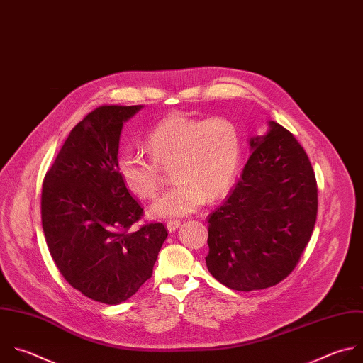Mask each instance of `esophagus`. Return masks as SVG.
<instances>
[{"mask_svg": "<svg viewBox=\"0 0 363 363\" xmlns=\"http://www.w3.org/2000/svg\"><path fill=\"white\" fill-rule=\"evenodd\" d=\"M179 225H181L179 220H168L167 222V229H168L169 233H172L174 230H177L179 228Z\"/></svg>", "mask_w": 363, "mask_h": 363, "instance_id": "34e87169", "label": "esophagus"}]
</instances>
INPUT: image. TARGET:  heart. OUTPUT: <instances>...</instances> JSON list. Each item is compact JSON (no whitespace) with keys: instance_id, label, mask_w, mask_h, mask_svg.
I'll return each mask as SVG.
<instances>
[{"instance_id":"1","label":"heart","mask_w":363,"mask_h":363,"mask_svg":"<svg viewBox=\"0 0 363 363\" xmlns=\"http://www.w3.org/2000/svg\"><path fill=\"white\" fill-rule=\"evenodd\" d=\"M145 148L151 158L125 152L116 160L124 186L140 199L158 194L162 169L172 168L177 182L151 208L154 216L179 218L198 211L206 201L223 198L239 172L242 144L228 118L195 119L169 115L150 131Z\"/></svg>"}]
</instances>
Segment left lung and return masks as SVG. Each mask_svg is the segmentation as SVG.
I'll return each instance as SVG.
<instances>
[{
  "label": "left lung",
  "instance_id": "1",
  "mask_svg": "<svg viewBox=\"0 0 363 363\" xmlns=\"http://www.w3.org/2000/svg\"><path fill=\"white\" fill-rule=\"evenodd\" d=\"M250 140L251 157L223 203L208 216V271L233 291L285 279L312 236L318 186L311 161L275 121Z\"/></svg>",
  "mask_w": 363,
  "mask_h": 363
}]
</instances>
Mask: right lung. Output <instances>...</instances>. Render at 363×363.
Segmentation results:
<instances>
[{
    "mask_svg": "<svg viewBox=\"0 0 363 363\" xmlns=\"http://www.w3.org/2000/svg\"><path fill=\"white\" fill-rule=\"evenodd\" d=\"M143 105H102L78 123L43 184L41 218L50 254L86 298L118 305L152 275L168 232L162 223L128 229L144 209L116 172L124 123Z\"/></svg>",
    "mask_w": 363,
    "mask_h": 363,
    "instance_id": "1",
    "label": "right lung"
}]
</instances>
